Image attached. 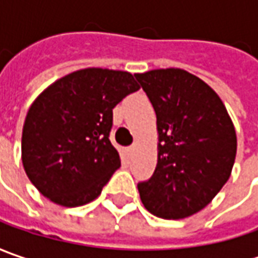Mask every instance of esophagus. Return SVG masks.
Returning <instances> with one entry per match:
<instances>
[{
  "instance_id": "esophagus-1",
  "label": "esophagus",
  "mask_w": 258,
  "mask_h": 258,
  "mask_svg": "<svg viewBox=\"0 0 258 258\" xmlns=\"http://www.w3.org/2000/svg\"><path fill=\"white\" fill-rule=\"evenodd\" d=\"M135 151V145H132L131 148H127V155H132Z\"/></svg>"
}]
</instances>
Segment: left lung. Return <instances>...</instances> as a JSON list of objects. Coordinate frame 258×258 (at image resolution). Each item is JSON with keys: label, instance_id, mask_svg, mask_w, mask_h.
Listing matches in <instances>:
<instances>
[{"label": "left lung", "instance_id": "left-lung-1", "mask_svg": "<svg viewBox=\"0 0 258 258\" xmlns=\"http://www.w3.org/2000/svg\"><path fill=\"white\" fill-rule=\"evenodd\" d=\"M135 77L156 113L158 164L138 183L145 208L165 220L201 211L233 171L237 135L223 100L182 69H158Z\"/></svg>", "mask_w": 258, "mask_h": 258}]
</instances>
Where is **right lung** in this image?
<instances>
[{
    "label": "right lung",
    "instance_id": "1",
    "mask_svg": "<svg viewBox=\"0 0 258 258\" xmlns=\"http://www.w3.org/2000/svg\"><path fill=\"white\" fill-rule=\"evenodd\" d=\"M139 90L129 72L89 67L64 76L37 96L25 116L23 166L54 204L80 207L96 200L120 166L109 141L113 107Z\"/></svg>",
    "mask_w": 258,
    "mask_h": 258
}]
</instances>
